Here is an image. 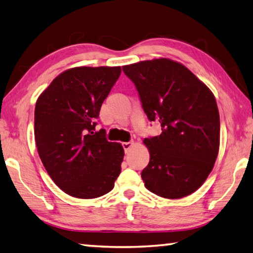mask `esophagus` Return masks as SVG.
Instances as JSON below:
<instances>
[{
	"instance_id": "esophagus-1",
	"label": "esophagus",
	"mask_w": 253,
	"mask_h": 253,
	"mask_svg": "<svg viewBox=\"0 0 253 253\" xmlns=\"http://www.w3.org/2000/svg\"><path fill=\"white\" fill-rule=\"evenodd\" d=\"M132 145H133V142L132 141H130V142H123L122 143V146H123V149H125L126 153H127V152L130 151Z\"/></svg>"
}]
</instances>
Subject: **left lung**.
<instances>
[{
	"label": "left lung",
	"instance_id": "1",
	"mask_svg": "<svg viewBox=\"0 0 253 253\" xmlns=\"http://www.w3.org/2000/svg\"><path fill=\"white\" fill-rule=\"evenodd\" d=\"M142 108L162 133L144 139L150 163L141 177L150 192L176 199L197 190L215 164L220 121L212 92L192 71L160 58L122 67Z\"/></svg>",
	"mask_w": 253,
	"mask_h": 253
}]
</instances>
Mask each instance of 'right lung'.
I'll use <instances>...</instances> for the list:
<instances>
[{"label": "right lung", "instance_id": "obj_1", "mask_svg": "<svg viewBox=\"0 0 253 253\" xmlns=\"http://www.w3.org/2000/svg\"><path fill=\"white\" fill-rule=\"evenodd\" d=\"M120 67H77L56 77L35 107L38 154L54 183L70 196L91 199L112 190L125 151L97 131L100 108Z\"/></svg>", "mask_w": 253, "mask_h": 253}]
</instances>
